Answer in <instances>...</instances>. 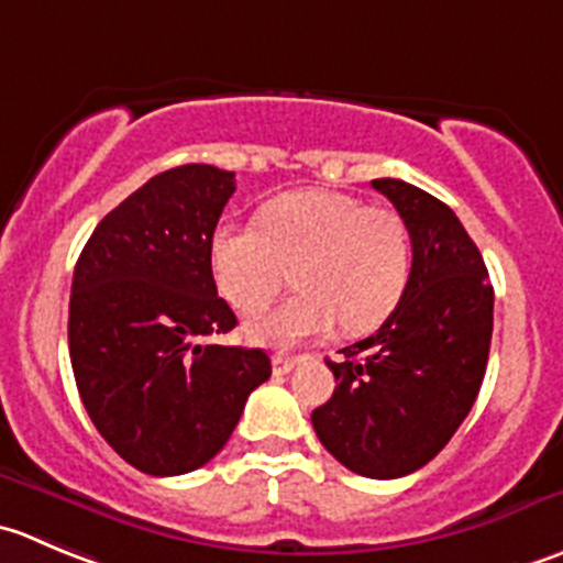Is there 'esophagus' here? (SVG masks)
<instances>
[{
    "instance_id": "34e87169",
    "label": "esophagus",
    "mask_w": 563,
    "mask_h": 563,
    "mask_svg": "<svg viewBox=\"0 0 563 563\" xmlns=\"http://www.w3.org/2000/svg\"><path fill=\"white\" fill-rule=\"evenodd\" d=\"M297 363H299L297 357H288V354H275V357H272V371H275L277 376L291 374L294 365H297Z\"/></svg>"
}]
</instances>
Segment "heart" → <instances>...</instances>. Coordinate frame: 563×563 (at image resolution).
I'll return each instance as SVG.
<instances>
[{
  "instance_id": "heart-1",
  "label": "heart",
  "mask_w": 563,
  "mask_h": 563,
  "mask_svg": "<svg viewBox=\"0 0 563 563\" xmlns=\"http://www.w3.org/2000/svg\"><path fill=\"white\" fill-rule=\"evenodd\" d=\"M209 266L217 291L244 316L269 308L294 269L302 291L247 327L253 341L291 346L335 321L349 335L376 330L407 294L412 236L390 209L335 189H294L261 206L258 225H217Z\"/></svg>"
}]
</instances>
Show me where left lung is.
Listing matches in <instances>:
<instances>
[{"instance_id": "obj_1", "label": "left lung", "mask_w": 563, "mask_h": 563, "mask_svg": "<svg viewBox=\"0 0 563 563\" xmlns=\"http://www.w3.org/2000/svg\"><path fill=\"white\" fill-rule=\"evenodd\" d=\"M412 236V277L365 341L327 360L335 393L310 420L357 476L398 478L432 462L471 412L493 341V283L460 217L398 178L371 181Z\"/></svg>"}]
</instances>
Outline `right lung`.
Instances as JSON below:
<instances>
[{"instance_id": "add662e5", "label": "right lung", "mask_w": 563, "mask_h": 563, "mask_svg": "<svg viewBox=\"0 0 563 563\" xmlns=\"http://www.w3.org/2000/svg\"><path fill=\"white\" fill-rule=\"evenodd\" d=\"M233 173L184 165L109 211L74 269L68 349L98 434L148 476L214 460L250 393L272 376L264 349L220 346L236 313L209 266Z\"/></svg>"}]
</instances>
